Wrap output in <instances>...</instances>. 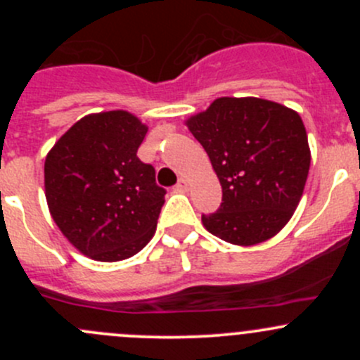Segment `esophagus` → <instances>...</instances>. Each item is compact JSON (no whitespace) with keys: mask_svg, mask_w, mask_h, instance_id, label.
Masks as SVG:
<instances>
[{"mask_svg":"<svg viewBox=\"0 0 360 360\" xmlns=\"http://www.w3.org/2000/svg\"><path fill=\"white\" fill-rule=\"evenodd\" d=\"M176 188H177V190H179V191H186V190H188V181L184 179V177H181V179L177 181Z\"/></svg>","mask_w":360,"mask_h":360,"instance_id":"34e87169","label":"esophagus"}]
</instances>
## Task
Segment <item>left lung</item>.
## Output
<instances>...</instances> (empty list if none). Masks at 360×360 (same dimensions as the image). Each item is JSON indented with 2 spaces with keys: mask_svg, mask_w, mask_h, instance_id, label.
I'll return each mask as SVG.
<instances>
[{
  "mask_svg": "<svg viewBox=\"0 0 360 360\" xmlns=\"http://www.w3.org/2000/svg\"><path fill=\"white\" fill-rule=\"evenodd\" d=\"M209 155L223 200L202 223L235 245L277 235L291 219L310 169L307 130L296 111L257 97H221L188 120Z\"/></svg>",
  "mask_w": 360,
  "mask_h": 360,
  "instance_id": "left-lung-1",
  "label": "left lung"
}]
</instances>
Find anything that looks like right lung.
<instances>
[{"instance_id":"right-lung-1","label":"right lung","mask_w":360,"mask_h":360,"mask_svg":"<svg viewBox=\"0 0 360 360\" xmlns=\"http://www.w3.org/2000/svg\"><path fill=\"white\" fill-rule=\"evenodd\" d=\"M146 132L130 112H97L76 122L46 155L50 214L92 259H127L157 230L167 191L155 181V167L137 157Z\"/></svg>"}]
</instances>
